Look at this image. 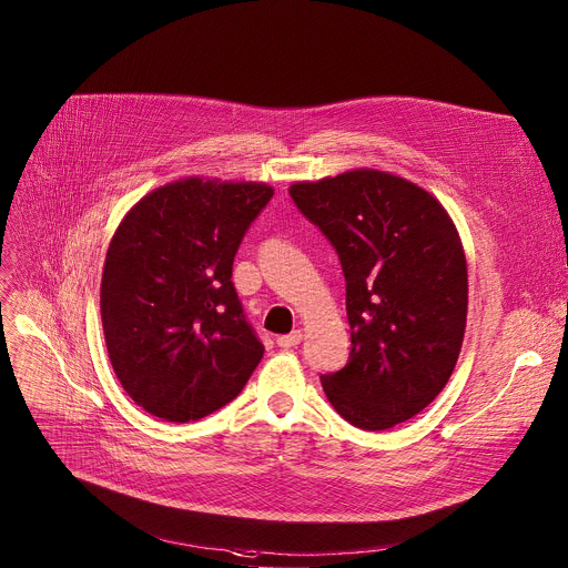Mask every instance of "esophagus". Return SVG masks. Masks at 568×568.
Instances as JSON below:
<instances>
[{
    "mask_svg": "<svg viewBox=\"0 0 568 568\" xmlns=\"http://www.w3.org/2000/svg\"><path fill=\"white\" fill-rule=\"evenodd\" d=\"M301 339H304V333L301 331H292V333H287V335H278V347H283V349H292V347H296Z\"/></svg>",
    "mask_w": 568,
    "mask_h": 568,
    "instance_id": "esophagus-1",
    "label": "esophagus"
}]
</instances>
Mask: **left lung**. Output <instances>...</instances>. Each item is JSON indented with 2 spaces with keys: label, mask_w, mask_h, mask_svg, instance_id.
<instances>
[{
  "label": "left lung",
  "mask_w": 568,
  "mask_h": 568,
  "mask_svg": "<svg viewBox=\"0 0 568 568\" xmlns=\"http://www.w3.org/2000/svg\"><path fill=\"white\" fill-rule=\"evenodd\" d=\"M290 196L347 283L352 352L322 376L324 393L354 427L390 429L429 406L457 365L468 315L459 233L423 186L374 169L296 182Z\"/></svg>",
  "instance_id": "1"
}]
</instances>
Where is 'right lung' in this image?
Returning <instances> with one entry per match:
<instances>
[{
	"instance_id": "right-lung-1",
	"label": "right lung",
	"mask_w": 568,
	"mask_h": 568,
	"mask_svg": "<svg viewBox=\"0 0 568 568\" xmlns=\"http://www.w3.org/2000/svg\"><path fill=\"white\" fill-rule=\"evenodd\" d=\"M274 196L262 182L184 178L143 196L111 237L100 311L125 393L169 423L233 402L264 347L233 285L248 225Z\"/></svg>"
}]
</instances>
